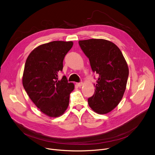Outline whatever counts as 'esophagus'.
Masks as SVG:
<instances>
[{
    "label": "esophagus",
    "mask_w": 155,
    "mask_h": 155,
    "mask_svg": "<svg viewBox=\"0 0 155 155\" xmlns=\"http://www.w3.org/2000/svg\"><path fill=\"white\" fill-rule=\"evenodd\" d=\"M77 85L79 87H81L83 85V83L82 82H80V83H77Z\"/></svg>",
    "instance_id": "1"
}]
</instances>
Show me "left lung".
Returning a JSON list of instances; mask_svg holds the SVG:
<instances>
[{
	"instance_id": "left-lung-1",
	"label": "left lung",
	"mask_w": 155,
	"mask_h": 155,
	"mask_svg": "<svg viewBox=\"0 0 155 155\" xmlns=\"http://www.w3.org/2000/svg\"><path fill=\"white\" fill-rule=\"evenodd\" d=\"M78 43L89 59L93 72L99 75L88 104L96 113L107 114L123 97L129 77L127 64L119 48L109 41L90 39Z\"/></svg>"
}]
</instances>
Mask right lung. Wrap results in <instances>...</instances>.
Returning a JSON list of instances; mask_svg holds the SVG:
<instances>
[{
    "mask_svg": "<svg viewBox=\"0 0 155 155\" xmlns=\"http://www.w3.org/2000/svg\"><path fill=\"white\" fill-rule=\"evenodd\" d=\"M72 41H55L41 45L28 57L22 78L23 87L39 110L51 117L62 116L68 107L74 84L65 76L58 79L63 61Z\"/></svg>",
    "mask_w": 155,
    "mask_h": 155,
    "instance_id": "add662e5",
    "label": "right lung"
}]
</instances>
